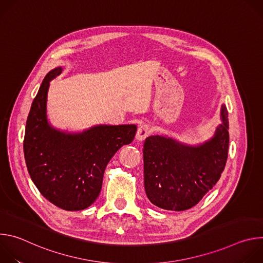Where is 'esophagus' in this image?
<instances>
[{
  "mask_svg": "<svg viewBox=\"0 0 263 263\" xmlns=\"http://www.w3.org/2000/svg\"><path fill=\"white\" fill-rule=\"evenodd\" d=\"M151 132V128H149L147 125H141L138 130H137V133H136V139L141 141L143 140L147 135L148 133Z\"/></svg>",
  "mask_w": 263,
  "mask_h": 263,
  "instance_id": "1",
  "label": "esophagus"
}]
</instances>
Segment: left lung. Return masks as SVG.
Segmentation results:
<instances>
[{
    "label": "left lung",
    "instance_id": "left-lung-1",
    "mask_svg": "<svg viewBox=\"0 0 263 263\" xmlns=\"http://www.w3.org/2000/svg\"><path fill=\"white\" fill-rule=\"evenodd\" d=\"M221 124L209 140L198 145L152 135L143 144L144 191L155 206L183 211L196 206L216 184L229 148L228 111L220 109Z\"/></svg>",
    "mask_w": 263,
    "mask_h": 263
}]
</instances>
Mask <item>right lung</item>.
I'll use <instances>...</instances> for the list:
<instances>
[{
    "label": "right lung",
    "instance_id": "right-lung-1",
    "mask_svg": "<svg viewBox=\"0 0 263 263\" xmlns=\"http://www.w3.org/2000/svg\"><path fill=\"white\" fill-rule=\"evenodd\" d=\"M56 67L45 77L26 123L24 154L29 175L40 193L55 206L83 210L100 195L105 168L119 149L133 141L135 125H100L81 133L53 128L47 118L50 82L61 73Z\"/></svg>",
    "mask_w": 263,
    "mask_h": 263
}]
</instances>
